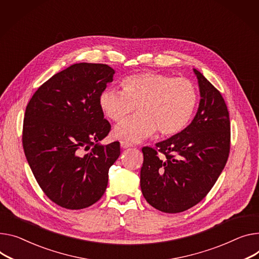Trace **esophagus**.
I'll return each mask as SVG.
<instances>
[{"instance_id": "1", "label": "esophagus", "mask_w": 259, "mask_h": 259, "mask_svg": "<svg viewBox=\"0 0 259 259\" xmlns=\"http://www.w3.org/2000/svg\"><path fill=\"white\" fill-rule=\"evenodd\" d=\"M120 146L122 147V148H128V147H132L133 145H132V143H130V142H126V141H121L120 142Z\"/></svg>"}]
</instances>
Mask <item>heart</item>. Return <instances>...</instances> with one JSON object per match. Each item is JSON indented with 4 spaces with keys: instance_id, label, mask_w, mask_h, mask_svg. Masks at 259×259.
<instances>
[{
    "instance_id": "obj_1",
    "label": "heart",
    "mask_w": 259,
    "mask_h": 259,
    "mask_svg": "<svg viewBox=\"0 0 259 259\" xmlns=\"http://www.w3.org/2000/svg\"><path fill=\"white\" fill-rule=\"evenodd\" d=\"M121 85L123 91L104 89L98 103L114 122L124 120L137 108V116L114 130V136L126 142H141L157 130L163 136L181 133L190 122L198 102L197 88L186 77L141 72L125 77Z\"/></svg>"
}]
</instances>
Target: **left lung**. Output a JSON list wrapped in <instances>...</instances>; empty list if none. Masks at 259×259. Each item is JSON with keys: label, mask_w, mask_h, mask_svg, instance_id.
<instances>
[{"label": "left lung", "mask_w": 259, "mask_h": 259, "mask_svg": "<svg viewBox=\"0 0 259 259\" xmlns=\"http://www.w3.org/2000/svg\"><path fill=\"white\" fill-rule=\"evenodd\" d=\"M200 104L190 125L155 147H143L140 185L146 201L169 213L185 211L208 194L230 151L229 112L223 96L194 69Z\"/></svg>", "instance_id": "8db88e82"}]
</instances>
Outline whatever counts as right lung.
Segmentation results:
<instances>
[{
  "mask_svg": "<svg viewBox=\"0 0 259 259\" xmlns=\"http://www.w3.org/2000/svg\"><path fill=\"white\" fill-rule=\"evenodd\" d=\"M114 73L107 64H73L49 78L27 105L24 151L39 187L59 206L88 207L107 189L120 144L98 143L111 131L98 98Z\"/></svg>",
  "mask_w": 259,
  "mask_h": 259,
  "instance_id": "add662e5",
  "label": "right lung"
}]
</instances>
